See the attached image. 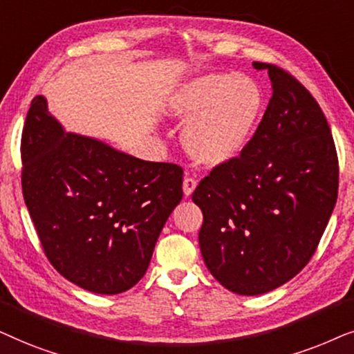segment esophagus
I'll list each match as a JSON object with an SVG mask.
<instances>
[{
	"label": "esophagus",
	"instance_id": "1",
	"mask_svg": "<svg viewBox=\"0 0 354 354\" xmlns=\"http://www.w3.org/2000/svg\"><path fill=\"white\" fill-rule=\"evenodd\" d=\"M197 186V181L194 178H185V181H183V192H185L186 197H189L192 192H194Z\"/></svg>",
	"mask_w": 354,
	"mask_h": 354
}]
</instances>
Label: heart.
<instances>
[{"label":"heart","instance_id":"obj_1","mask_svg":"<svg viewBox=\"0 0 354 354\" xmlns=\"http://www.w3.org/2000/svg\"><path fill=\"white\" fill-rule=\"evenodd\" d=\"M262 108L261 86L244 74L197 75L167 100L169 115L186 122L181 139L187 155L205 167L232 162L248 147Z\"/></svg>","mask_w":354,"mask_h":354}]
</instances>
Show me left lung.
<instances>
[{
    "label": "left lung",
    "mask_w": 354,
    "mask_h": 354,
    "mask_svg": "<svg viewBox=\"0 0 354 354\" xmlns=\"http://www.w3.org/2000/svg\"><path fill=\"white\" fill-rule=\"evenodd\" d=\"M267 69L272 98L248 147L212 169L192 192L204 223L202 257L226 290L279 288L303 270L338 194L335 144L319 103L293 75Z\"/></svg>",
    "instance_id": "8db88e82"
}]
</instances>
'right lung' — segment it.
Returning a JSON list of instances; mask_svg holds the SVG:
<instances>
[{"label": "right lung", "mask_w": 354, "mask_h": 354, "mask_svg": "<svg viewBox=\"0 0 354 354\" xmlns=\"http://www.w3.org/2000/svg\"><path fill=\"white\" fill-rule=\"evenodd\" d=\"M21 153L24 201L51 266L97 295L133 288L183 199V169L66 133L44 95L30 103Z\"/></svg>", "instance_id": "right-lung-1"}]
</instances>
